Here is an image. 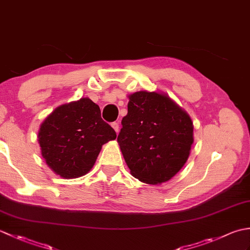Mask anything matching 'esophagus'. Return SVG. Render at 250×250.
Returning a JSON list of instances; mask_svg holds the SVG:
<instances>
[{
    "instance_id": "obj_1",
    "label": "esophagus",
    "mask_w": 250,
    "mask_h": 250,
    "mask_svg": "<svg viewBox=\"0 0 250 250\" xmlns=\"http://www.w3.org/2000/svg\"><path fill=\"white\" fill-rule=\"evenodd\" d=\"M111 126H113V129L116 131V133H118V132H119V124H118V122H113V124H111Z\"/></svg>"
}]
</instances>
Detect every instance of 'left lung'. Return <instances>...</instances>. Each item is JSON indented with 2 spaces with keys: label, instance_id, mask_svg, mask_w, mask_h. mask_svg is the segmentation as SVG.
I'll return each instance as SVG.
<instances>
[{
  "label": "left lung",
  "instance_id": "left-lung-1",
  "mask_svg": "<svg viewBox=\"0 0 250 250\" xmlns=\"http://www.w3.org/2000/svg\"><path fill=\"white\" fill-rule=\"evenodd\" d=\"M119 146L131 174L158 185L175 176L190 155L193 124L167 94L137 91L129 95L121 121Z\"/></svg>",
  "mask_w": 250,
  "mask_h": 250
}]
</instances>
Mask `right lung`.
Returning <instances> with one entry per match:
<instances>
[{
  "label": "right lung",
  "mask_w": 250,
  "mask_h": 250,
  "mask_svg": "<svg viewBox=\"0 0 250 250\" xmlns=\"http://www.w3.org/2000/svg\"><path fill=\"white\" fill-rule=\"evenodd\" d=\"M42 156L52 171L65 179L86 175L101 148L115 140V130L101 118L99 105L89 98L60 105L41 125Z\"/></svg>",
  "instance_id": "obj_1"
}]
</instances>
